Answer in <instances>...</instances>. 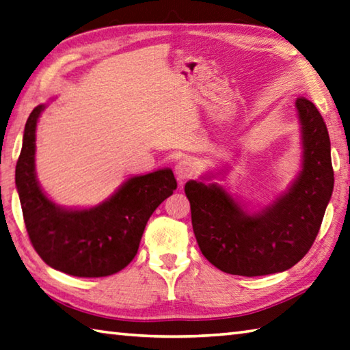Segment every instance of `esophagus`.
<instances>
[{"mask_svg": "<svg viewBox=\"0 0 350 350\" xmlns=\"http://www.w3.org/2000/svg\"><path fill=\"white\" fill-rule=\"evenodd\" d=\"M175 174L178 180H187V178L192 176L195 174V166L193 163L189 160V158H183L176 163L175 166Z\"/></svg>", "mask_w": 350, "mask_h": 350, "instance_id": "esophagus-1", "label": "esophagus"}]
</instances>
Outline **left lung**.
Wrapping results in <instances>:
<instances>
[{"label":"left lung","mask_w":350,"mask_h":350,"mask_svg":"<svg viewBox=\"0 0 350 350\" xmlns=\"http://www.w3.org/2000/svg\"><path fill=\"white\" fill-rule=\"evenodd\" d=\"M303 166L291 189L259 213L248 215L217 184L189 181L192 226L204 257L234 275H265L294 267L312 247L334 190L326 123L305 97L295 100Z\"/></svg>","instance_id":"8db88e82"}]
</instances>
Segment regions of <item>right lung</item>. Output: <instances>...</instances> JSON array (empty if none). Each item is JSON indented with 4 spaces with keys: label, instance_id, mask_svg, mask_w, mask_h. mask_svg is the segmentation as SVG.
I'll use <instances>...</instances> for the list:
<instances>
[{
    "label": "right lung",
    "instance_id": "add662e5",
    "mask_svg": "<svg viewBox=\"0 0 350 350\" xmlns=\"http://www.w3.org/2000/svg\"><path fill=\"white\" fill-rule=\"evenodd\" d=\"M44 108L39 105L27 118L15 170L31 245L57 271L77 278L116 274L134 259L150 215L176 189L174 172L161 169L129 178L93 208L59 207L44 195L35 174V131Z\"/></svg>",
    "mask_w": 350,
    "mask_h": 350
}]
</instances>
